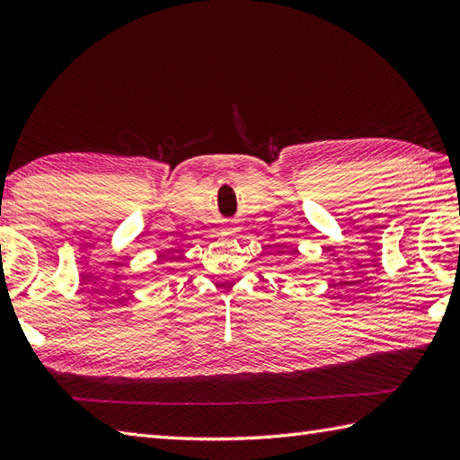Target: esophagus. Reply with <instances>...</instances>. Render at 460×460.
<instances>
[{
    "label": "esophagus",
    "mask_w": 460,
    "mask_h": 460,
    "mask_svg": "<svg viewBox=\"0 0 460 460\" xmlns=\"http://www.w3.org/2000/svg\"><path fill=\"white\" fill-rule=\"evenodd\" d=\"M223 233H227V235H235V233H237V227H233V225H227V227L223 229Z\"/></svg>",
    "instance_id": "esophagus-1"
}]
</instances>
